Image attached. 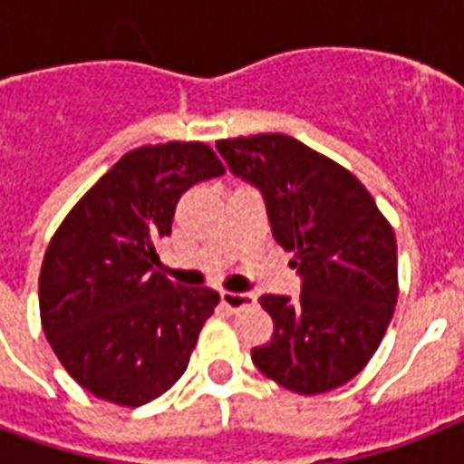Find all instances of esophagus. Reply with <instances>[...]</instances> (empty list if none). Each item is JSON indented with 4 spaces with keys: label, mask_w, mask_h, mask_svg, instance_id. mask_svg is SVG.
Returning a JSON list of instances; mask_svg holds the SVG:
<instances>
[{
    "label": "esophagus",
    "mask_w": 464,
    "mask_h": 464,
    "mask_svg": "<svg viewBox=\"0 0 464 464\" xmlns=\"http://www.w3.org/2000/svg\"><path fill=\"white\" fill-rule=\"evenodd\" d=\"M255 304L253 294H233V291H224L221 294V305L228 310H240Z\"/></svg>",
    "instance_id": "1"
}]
</instances>
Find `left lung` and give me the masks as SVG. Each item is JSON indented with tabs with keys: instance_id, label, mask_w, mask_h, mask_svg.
<instances>
[{
	"instance_id": "obj_1",
	"label": "left lung",
	"mask_w": 464,
	"mask_h": 464,
	"mask_svg": "<svg viewBox=\"0 0 464 464\" xmlns=\"http://www.w3.org/2000/svg\"><path fill=\"white\" fill-rule=\"evenodd\" d=\"M233 173L260 188L272 236L294 253L301 296L260 298L275 323L255 346L260 373L320 395L363 371L397 304L395 231L363 182L286 134L217 141Z\"/></svg>"
}]
</instances>
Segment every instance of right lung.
Returning a JSON list of instances; mask_svg holds the SVG:
<instances>
[{
    "instance_id": "obj_1",
    "label": "right lung",
    "mask_w": 464,
    "mask_h": 464,
    "mask_svg": "<svg viewBox=\"0 0 464 464\" xmlns=\"http://www.w3.org/2000/svg\"><path fill=\"white\" fill-rule=\"evenodd\" d=\"M224 170L202 141L134 149L54 231L40 267V323L64 371L98 400L140 407L185 373L218 294L170 282L159 240L182 192Z\"/></svg>"
}]
</instances>
